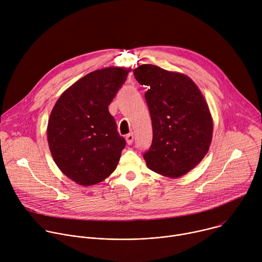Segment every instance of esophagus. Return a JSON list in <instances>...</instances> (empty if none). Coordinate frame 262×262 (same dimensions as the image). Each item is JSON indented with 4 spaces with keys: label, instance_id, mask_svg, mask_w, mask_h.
<instances>
[{
    "label": "esophagus",
    "instance_id": "34e87169",
    "mask_svg": "<svg viewBox=\"0 0 262 262\" xmlns=\"http://www.w3.org/2000/svg\"><path fill=\"white\" fill-rule=\"evenodd\" d=\"M125 140H126L127 145H132V144H133V142H134V134H133V133L127 134V135H126V137H125Z\"/></svg>",
    "mask_w": 262,
    "mask_h": 262
}]
</instances>
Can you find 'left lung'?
Listing matches in <instances>:
<instances>
[{"mask_svg": "<svg viewBox=\"0 0 262 262\" xmlns=\"http://www.w3.org/2000/svg\"><path fill=\"white\" fill-rule=\"evenodd\" d=\"M139 84L147 87L152 121V144L144 154L147 167L170 178L194 169L207 154L212 139V117L198 86L183 73L152 64L134 69Z\"/></svg>", "mask_w": 262, "mask_h": 262, "instance_id": "left-lung-1", "label": "left lung"}]
</instances>
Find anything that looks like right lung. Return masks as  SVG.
<instances>
[{
  "mask_svg": "<svg viewBox=\"0 0 262 262\" xmlns=\"http://www.w3.org/2000/svg\"><path fill=\"white\" fill-rule=\"evenodd\" d=\"M130 68L92 71L66 89L54 105L48 142L61 172L80 185L101 182L118 165L125 140L117 132L108 104Z\"/></svg>",
  "mask_w": 262,
  "mask_h": 262,
  "instance_id": "add662e5",
  "label": "right lung"
}]
</instances>
